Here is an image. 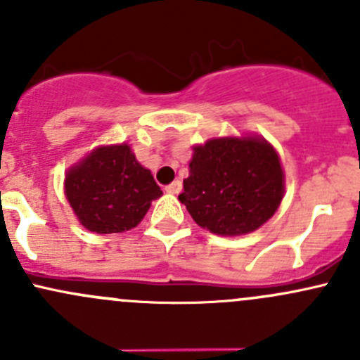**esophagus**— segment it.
<instances>
[{"label":"esophagus","mask_w":360,"mask_h":360,"mask_svg":"<svg viewBox=\"0 0 360 360\" xmlns=\"http://www.w3.org/2000/svg\"><path fill=\"white\" fill-rule=\"evenodd\" d=\"M165 190H167V193L177 195L181 190H183V183H181L179 179H176V181H172V183H170L169 186H165Z\"/></svg>","instance_id":"obj_1"}]
</instances>
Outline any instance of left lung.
<instances>
[{
    "mask_svg": "<svg viewBox=\"0 0 360 360\" xmlns=\"http://www.w3.org/2000/svg\"><path fill=\"white\" fill-rule=\"evenodd\" d=\"M183 186L179 200L195 223L233 237L274 216L284 195V172L264 139L221 137L195 148Z\"/></svg>",
    "mask_w": 360,
    "mask_h": 360,
    "instance_id": "1",
    "label": "left lung"
}]
</instances>
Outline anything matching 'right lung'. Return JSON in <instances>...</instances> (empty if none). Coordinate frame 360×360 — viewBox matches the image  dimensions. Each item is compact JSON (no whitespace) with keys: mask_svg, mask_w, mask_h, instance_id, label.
Here are the masks:
<instances>
[{"mask_svg":"<svg viewBox=\"0 0 360 360\" xmlns=\"http://www.w3.org/2000/svg\"><path fill=\"white\" fill-rule=\"evenodd\" d=\"M66 197L86 230L122 233L141 223L162 190L130 148L116 144L97 148L69 170Z\"/></svg>","mask_w":360,"mask_h":360,"instance_id":"obj_1","label":"right lung"}]
</instances>
